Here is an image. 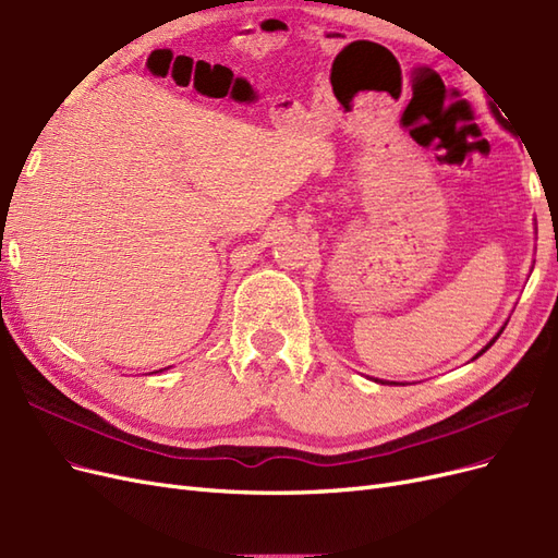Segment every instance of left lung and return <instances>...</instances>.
Masks as SVG:
<instances>
[{
    "label": "left lung",
    "mask_w": 558,
    "mask_h": 558,
    "mask_svg": "<svg viewBox=\"0 0 558 558\" xmlns=\"http://www.w3.org/2000/svg\"><path fill=\"white\" fill-rule=\"evenodd\" d=\"M494 342H496V340H492V342H488V344H486V347H484V349H482V351H480V353H477V356H482V353H484V351H486V349H488V347H492V344H494Z\"/></svg>",
    "instance_id": "1"
}]
</instances>
